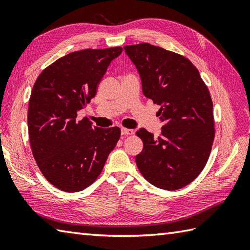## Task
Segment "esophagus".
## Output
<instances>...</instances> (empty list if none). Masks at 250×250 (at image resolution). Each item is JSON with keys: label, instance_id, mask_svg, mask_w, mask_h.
<instances>
[{"label": "esophagus", "instance_id": "34e87169", "mask_svg": "<svg viewBox=\"0 0 250 250\" xmlns=\"http://www.w3.org/2000/svg\"><path fill=\"white\" fill-rule=\"evenodd\" d=\"M121 134L122 135H132V134H134V131L131 130V129L121 128Z\"/></svg>", "mask_w": 250, "mask_h": 250}]
</instances>
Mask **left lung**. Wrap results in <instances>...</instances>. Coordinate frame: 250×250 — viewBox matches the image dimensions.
<instances>
[{"label":"left lung","mask_w":250,"mask_h":250,"mask_svg":"<svg viewBox=\"0 0 250 250\" xmlns=\"http://www.w3.org/2000/svg\"><path fill=\"white\" fill-rule=\"evenodd\" d=\"M139 71L143 93L160 105L161 135L141 128L143 150L136 166L147 182L177 190L199 176L208 160L215 129L213 102L200 73L187 58L148 43L125 46Z\"/></svg>","instance_id":"8db88e82"}]
</instances>
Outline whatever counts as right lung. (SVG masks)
Returning a JSON list of instances; mask_svg holds the SVG:
<instances>
[{"instance_id": "obj_1", "label": "right lung", "mask_w": 250, "mask_h": 250, "mask_svg": "<svg viewBox=\"0 0 250 250\" xmlns=\"http://www.w3.org/2000/svg\"><path fill=\"white\" fill-rule=\"evenodd\" d=\"M121 47L71 52L40 74L29 101L33 157L45 178L65 192H78L102 172L120 137L118 126H92L77 111L86 107Z\"/></svg>"}]
</instances>
